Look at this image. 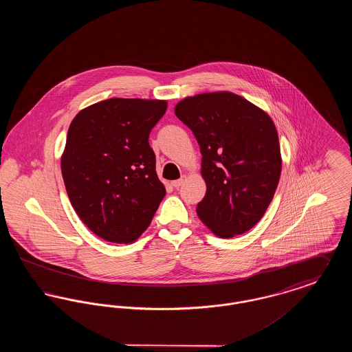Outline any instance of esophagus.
<instances>
[{
	"instance_id": "1",
	"label": "esophagus",
	"mask_w": 352,
	"mask_h": 352,
	"mask_svg": "<svg viewBox=\"0 0 352 352\" xmlns=\"http://www.w3.org/2000/svg\"><path fill=\"white\" fill-rule=\"evenodd\" d=\"M184 181H186V175H182L179 179H177V181H173L171 184H173V187H175V188H179L182 184H184Z\"/></svg>"
}]
</instances>
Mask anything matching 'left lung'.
<instances>
[{
    "mask_svg": "<svg viewBox=\"0 0 352 352\" xmlns=\"http://www.w3.org/2000/svg\"><path fill=\"white\" fill-rule=\"evenodd\" d=\"M195 135L206 195L203 224L223 239L250 231L264 217L281 175L278 134L265 111L227 91L199 94L175 105Z\"/></svg>",
    "mask_w": 352,
    "mask_h": 352,
    "instance_id": "obj_1",
    "label": "left lung"
}]
</instances>
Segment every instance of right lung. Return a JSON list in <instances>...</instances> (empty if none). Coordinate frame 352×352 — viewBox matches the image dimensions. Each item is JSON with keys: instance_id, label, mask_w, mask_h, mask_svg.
<instances>
[{"instance_id": "1", "label": "right lung", "mask_w": 352, "mask_h": 352, "mask_svg": "<svg viewBox=\"0 0 352 352\" xmlns=\"http://www.w3.org/2000/svg\"><path fill=\"white\" fill-rule=\"evenodd\" d=\"M166 108V100L112 98L82 109L68 128L60 160L68 198L105 241H135L166 194L149 145Z\"/></svg>"}]
</instances>
